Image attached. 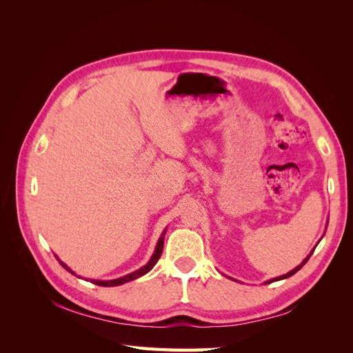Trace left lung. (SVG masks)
Instances as JSON below:
<instances>
[{
  "mask_svg": "<svg viewBox=\"0 0 353 353\" xmlns=\"http://www.w3.org/2000/svg\"><path fill=\"white\" fill-rule=\"evenodd\" d=\"M314 250H315V249H314ZM314 250H312L311 253H309V254L306 256V258L303 259V262H302L301 265H299V266H296V268H294L293 271H290V272H287V274H284V275H281V276H276V279H272V280H270V281H266V283H272V281H279V280H284V279H288V276H292L293 274H296V272H297L299 270H301V268H302V266H303V265H305V263L307 262V259H309V258H311V254L314 253ZM266 283H265V284H266Z\"/></svg>",
  "mask_w": 353,
  "mask_h": 353,
  "instance_id": "1",
  "label": "left lung"
}]
</instances>
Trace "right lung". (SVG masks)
<instances>
[{"mask_svg":"<svg viewBox=\"0 0 353 353\" xmlns=\"http://www.w3.org/2000/svg\"><path fill=\"white\" fill-rule=\"evenodd\" d=\"M165 232H166V231H163V232H162V236H160V239H159V241H157V245H156V249H154V253H153V256H152V259L148 261V262L143 266V268L137 270V271H134V272H131V274H128V275H125V276H121V279H116V280H109V281L91 280V283L97 284V285H103V287H114V285H121V284L128 283V281H132V280L138 279V276H143V275H144V274H147L148 271H152L153 266L157 263V261H159V258H160V254H162V250H163V243H165V241H163V240H165ZM56 258H57V256H56ZM57 261L60 262V265H61L63 268H65L66 271H69L70 274H74L66 263H63L59 258H57ZM74 275H77V274H74Z\"/></svg>","mask_w":353,"mask_h":353,"instance_id":"right-lung-1","label":"right lung"}]
</instances>
